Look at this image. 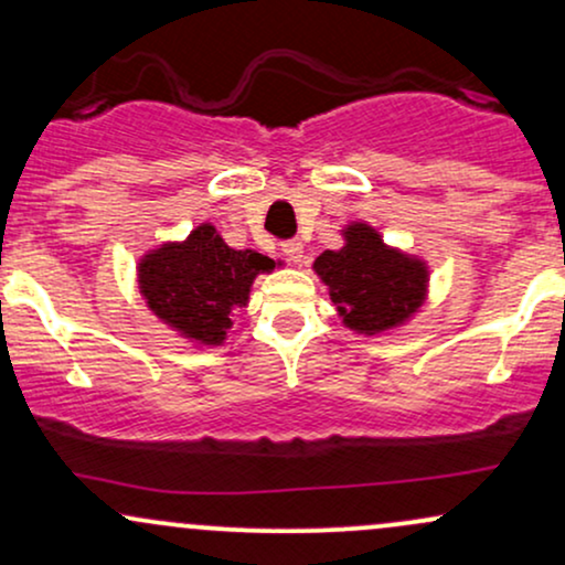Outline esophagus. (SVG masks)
I'll return each mask as SVG.
<instances>
[{"label": "esophagus", "instance_id": "esophagus-1", "mask_svg": "<svg viewBox=\"0 0 565 565\" xmlns=\"http://www.w3.org/2000/svg\"><path fill=\"white\" fill-rule=\"evenodd\" d=\"M281 252H284V255H287V260L295 263V265H300L305 260L302 242H297V238H291V242H284L281 244Z\"/></svg>", "mask_w": 565, "mask_h": 565}]
</instances>
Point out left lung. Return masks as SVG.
Returning a JSON list of instances; mask_svg holds the SVG:
<instances>
[{
  "label": "left lung",
  "mask_w": 565,
  "mask_h": 565,
  "mask_svg": "<svg viewBox=\"0 0 565 565\" xmlns=\"http://www.w3.org/2000/svg\"><path fill=\"white\" fill-rule=\"evenodd\" d=\"M342 238L340 249L321 252L313 263L342 323L359 334L404 327L427 297V263L387 246L366 223L345 225Z\"/></svg>",
  "instance_id": "1"
}]
</instances>
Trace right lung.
I'll return each instance as SVG.
<instances>
[{
	"instance_id": "obj_1",
	"label": "right lung",
	"mask_w": 565,
	"mask_h": 565,
	"mask_svg": "<svg viewBox=\"0 0 565 565\" xmlns=\"http://www.w3.org/2000/svg\"><path fill=\"white\" fill-rule=\"evenodd\" d=\"M276 260L255 249H231L212 223L183 242H164L138 263V287L161 323L196 345H223L233 310L246 308L255 278Z\"/></svg>"
}]
</instances>
